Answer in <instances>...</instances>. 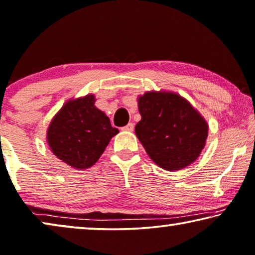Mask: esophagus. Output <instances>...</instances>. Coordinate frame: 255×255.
I'll list each match as a JSON object with an SVG mask.
<instances>
[{"label":"esophagus","instance_id":"esophagus-1","mask_svg":"<svg viewBox=\"0 0 255 255\" xmlns=\"http://www.w3.org/2000/svg\"><path fill=\"white\" fill-rule=\"evenodd\" d=\"M121 129H123L124 131H132V130H134V124L129 123L128 125H126V126L123 127Z\"/></svg>","mask_w":255,"mask_h":255}]
</instances>
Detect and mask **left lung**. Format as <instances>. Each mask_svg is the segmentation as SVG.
Masks as SVG:
<instances>
[{"instance_id":"obj_1","label":"left lung","mask_w":255,"mask_h":255,"mask_svg":"<svg viewBox=\"0 0 255 255\" xmlns=\"http://www.w3.org/2000/svg\"><path fill=\"white\" fill-rule=\"evenodd\" d=\"M138 111L136 136L159 167L173 172L199 157L208 125L187 100L170 91H147L138 97Z\"/></svg>"}]
</instances>
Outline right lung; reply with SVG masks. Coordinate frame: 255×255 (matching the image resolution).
<instances>
[{
	"label": "right lung",
	"instance_id": "obj_1",
	"mask_svg": "<svg viewBox=\"0 0 255 255\" xmlns=\"http://www.w3.org/2000/svg\"><path fill=\"white\" fill-rule=\"evenodd\" d=\"M109 117L95 106L94 95L66 102L49 125L47 140L57 158L77 169L93 166L113 136Z\"/></svg>",
	"mask_w": 255,
	"mask_h": 255
}]
</instances>
